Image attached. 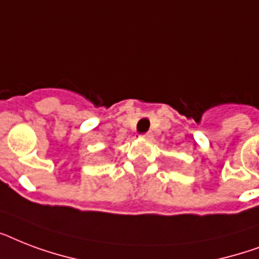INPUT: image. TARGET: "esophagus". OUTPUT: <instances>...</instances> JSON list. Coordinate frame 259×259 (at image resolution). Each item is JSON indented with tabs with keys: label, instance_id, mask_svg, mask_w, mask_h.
Wrapping results in <instances>:
<instances>
[{
	"label": "esophagus",
	"instance_id": "1",
	"mask_svg": "<svg viewBox=\"0 0 259 259\" xmlns=\"http://www.w3.org/2000/svg\"><path fill=\"white\" fill-rule=\"evenodd\" d=\"M142 137L145 138V140H152V138H153V134L150 133V132H148V133H145V134H142Z\"/></svg>",
	"mask_w": 259,
	"mask_h": 259
}]
</instances>
